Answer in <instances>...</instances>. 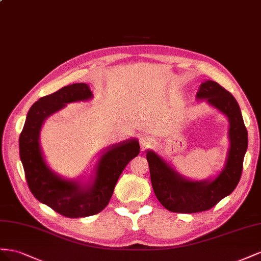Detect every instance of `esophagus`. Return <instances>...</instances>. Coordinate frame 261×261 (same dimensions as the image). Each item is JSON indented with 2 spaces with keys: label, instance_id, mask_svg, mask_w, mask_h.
<instances>
[{
  "label": "esophagus",
  "instance_id": "34e87169",
  "mask_svg": "<svg viewBox=\"0 0 261 261\" xmlns=\"http://www.w3.org/2000/svg\"><path fill=\"white\" fill-rule=\"evenodd\" d=\"M152 143H153V139L150 136H144L140 139V144L142 150H145V148L150 146Z\"/></svg>",
  "mask_w": 261,
  "mask_h": 261
}]
</instances>
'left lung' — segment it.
Masks as SVG:
<instances>
[{
    "instance_id": "left-lung-1",
    "label": "left lung",
    "mask_w": 261,
    "mask_h": 261,
    "mask_svg": "<svg viewBox=\"0 0 261 261\" xmlns=\"http://www.w3.org/2000/svg\"><path fill=\"white\" fill-rule=\"evenodd\" d=\"M197 98L206 99L228 118L229 150L222 172L214 179L202 181L186 179L160 155L147 151L146 160L155 196L164 207L176 213L206 211L232 193L241 179L247 151L248 133L234 96L217 82L206 81L200 85Z\"/></svg>"
}]
</instances>
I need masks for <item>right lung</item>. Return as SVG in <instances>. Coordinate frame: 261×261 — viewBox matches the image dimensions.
I'll list each match as a JSON object with an SVG mask.
<instances>
[{
	"label": "right lung",
	"instance_id": "1",
	"mask_svg": "<svg viewBox=\"0 0 261 261\" xmlns=\"http://www.w3.org/2000/svg\"><path fill=\"white\" fill-rule=\"evenodd\" d=\"M93 98L89 86L76 83L43 96L29 109L19 136V156L34 197L66 218H85L102 211L113 196L115 186L128 163L138 156V140L131 139L109 146L98 161L94 179L85 185L56 175L44 162L39 144L43 121L66 103Z\"/></svg>",
	"mask_w": 261,
	"mask_h": 261
}]
</instances>
